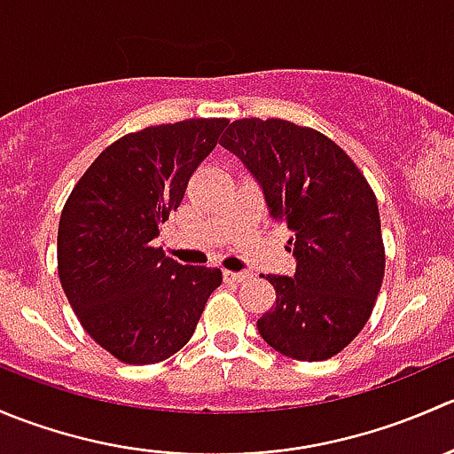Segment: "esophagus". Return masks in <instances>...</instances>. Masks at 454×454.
Here are the masks:
<instances>
[{"instance_id":"esophagus-1","label":"esophagus","mask_w":454,"mask_h":454,"mask_svg":"<svg viewBox=\"0 0 454 454\" xmlns=\"http://www.w3.org/2000/svg\"><path fill=\"white\" fill-rule=\"evenodd\" d=\"M223 278L228 283H241V281H248L250 272H231V270H223Z\"/></svg>"}]
</instances>
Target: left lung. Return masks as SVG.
Masks as SVG:
<instances>
[{"label": "left lung", "instance_id": "1", "mask_svg": "<svg viewBox=\"0 0 454 454\" xmlns=\"http://www.w3.org/2000/svg\"><path fill=\"white\" fill-rule=\"evenodd\" d=\"M219 145L241 160L270 217L292 232L296 272L268 274L277 303L256 320L261 338L287 358H332L367 325L382 286L373 191L336 142L290 121H235Z\"/></svg>", "mask_w": 454, "mask_h": 454}]
</instances>
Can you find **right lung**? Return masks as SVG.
I'll return each instance as SVG.
<instances>
[{"label":"right lung","instance_id":"add662e5","mask_svg":"<svg viewBox=\"0 0 454 454\" xmlns=\"http://www.w3.org/2000/svg\"><path fill=\"white\" fill-rule=\"evenodd\" d=\"M226 118L146 127L91 162L59 222V278L81 325L127 364H153L193 336L222 270L153 248Z\"/></svg>","mask_w":454,"mask_h":454}]
</instances>
